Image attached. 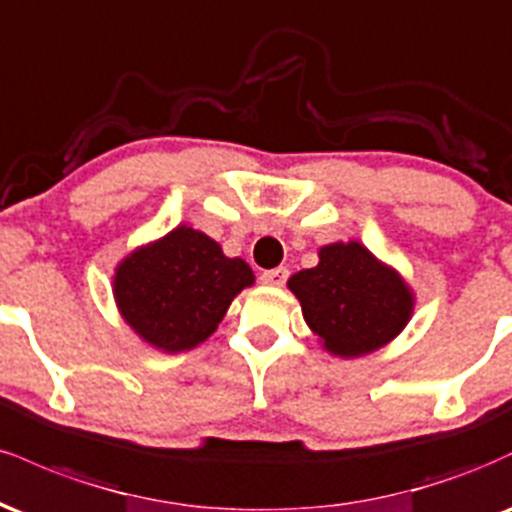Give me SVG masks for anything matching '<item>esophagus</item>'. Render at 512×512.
I'll use <instances>...</instances> for the list:
<instances>
[{"label":"esophagus","instance_id":"34e87169","mask_svg":"<svg viewBox=\"0 0 512 512\" xmlns=\"http://www.w3.org/2000/svg\"><path fill=\"white\" fill-rule=\"evenodd\" d=\"M286 279H289V269L286 267L267 269V272H262V276H260V281L264 286H284Z\"/></svg>","mask_w":512,"mask_h":512}]
</instances>
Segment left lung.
Segmentation results:
<instances>
[{
	"label": "left lung",
	"instance_id": "1",
	"mask_svg": "<svg viewBox=\"0 0 512 512\" xmlns=\"http://www.w3.org/2000/svg\"><path fill=\"white\" fill-rule=\"evenodd\" d=\"M320 262L286 281L305 325L330 356L361 358L402 334L416 308L414 289L392 264L358 240L322 245Z\"/></svg>",
	"mask_w": 512,
	"mask_h": 512
}]
</instances>
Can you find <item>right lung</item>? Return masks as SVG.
Listing matches in <instances>:
<instances>
[{"label": "right lung", "instance_id": "add662e5", "mask_svg": "<svg viewBox=\"0 0 512 512\" xmlns=\"http://www.w3.org/2000/svg\"><path fill=\"white\" fill-rule=\"evenodd\" d=\"M255 284L250 264L226 257L207 233L180 223L117 262V313L144 344L180 354L207 342L240 291Z\"/></svg>", "mask_w": 512, "mask_h": 512}]
</instances>
